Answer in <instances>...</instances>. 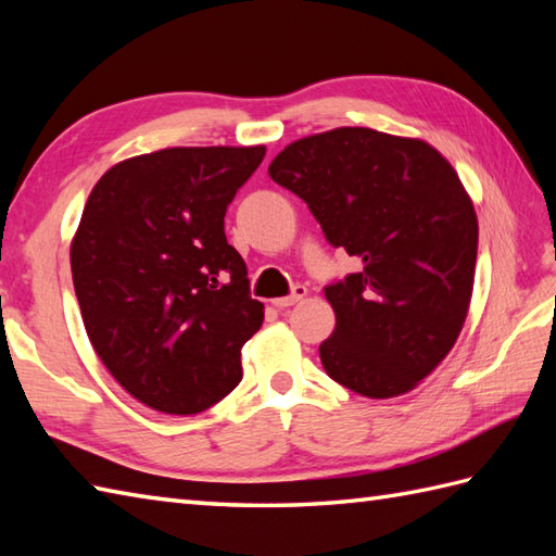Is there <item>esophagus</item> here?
<instances>
[{
	"label": "esophagus",
	"instance_id": "34e87169",
	"mask_svg": "<svg viewBox=\"0 0 556 556\" xmlns=\"http://www.w3.org/2000/svg\"><path fill=\"white\" fill-rule=\"evenodd\" d=\"M305 296H308V289H305V287H293L291 296H285V299H275V301H271V303H275V308L285 311V308H291V305H296L299 301H303Z\"/></svg>",
	"mask_w": 556,
	"mask_h": 556
}]
</instances>
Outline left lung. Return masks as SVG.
<instances>
[{"mask_svg":"<svg viewBox=\"0 0 556 556\" xmlns=\"http://www.w3.org/2000/svg\"><path fill=\"white\" fill-rule=\"evenodd\" d=\"M269 176L363 263L325 287L327 375L370 399L410 392L456 344L473 293L478 217L458 174L425 140L341 126L287 146Z\"/></svg>","mask_w":556,"mask_h":556,"instance_id":"left-lung-1","label":"left lung"}]
</instances>
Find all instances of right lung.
Instances as JSON below:
<instances>
[{"label": "right lung", "instance_id": "add662e5", "mask_svg": "<svg viewBox=\"0 0 556 556\" xmlns=\"http://www.w3.org/2000/svg\"><path fill=\"white\" fill-rule=\"evenodd\" d=\"M265 157L253 148H167L114 164L71 241L83 325L128 394L193 416L241 382L265 317L224 215Z\"/></svg>", "mask_w": 556, "mask_h": 556}]
</instances>
